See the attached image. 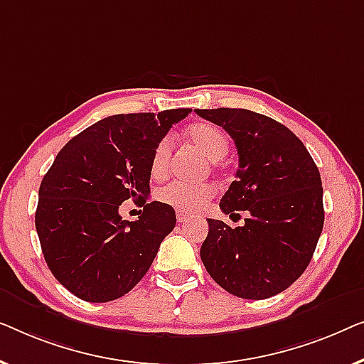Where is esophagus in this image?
Wrapping results in <instances>:
<instances>
[{
  "instance_id": "1",
  "label": "esophagus",
  "mask_w": 364,
  "mask_h": 364,
  "mask_svg": "<svg viewBox=\"0 0 364 364\" xmlns=\"http://www.w3.org/2000/svg\"><path fill=\"white\" fill-rule=\"evenodd\" d=\"M189 218H191V214H189V213L176 211V219H178V223H184V221H188Z\"/></svg>"
}]
</instances>
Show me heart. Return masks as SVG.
I'll use <instances>...</instances> for the list:
<instances>
[{
    "instance_id": "b5f03b06",
    "label": "heart",
    "mask_w": 364,
    "mask_h": 364,
    "mask_svg": "<svg viewBox=\"0 0 364 364\" xmlns=\"http://www.w3.org/2000/svg\"><path fill=\"white\" fill-rule=\"evenodd\" d=\"M186 138L194 146L199 148L211 161H219L228 155L229 138L218 125L209 122H198L186 129ZM171 138H161L151 155L150 171L153 178H163L168 170V161L171 156ZM214 188L208 183H183L171 181L158 189L156 198L161 203L173 206L180 211H196L213 198Z\"/></svg>"
}]
</instances>
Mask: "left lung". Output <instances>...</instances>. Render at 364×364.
<instances>
[{
  "label": "left lung",
  "instance_id": "left-lung-1",
  "mask_svg": "<svg viewBox=\"0 0 364 364\" xmlns=\"http://www.w3.org/2000/svg\"><path fill=\"white\" fill-rule=\"evenodd\" d=\"M194 112L232 136L239 170L219 208L229 216L247 214L237 228L208 219L204 267L240 299L277 295L304 274L323 229L318 168L300 138L270 117L245 109Z\"/></svg>",
  "mask_w": 364,
  "mask_h": 364
}]
</instances>
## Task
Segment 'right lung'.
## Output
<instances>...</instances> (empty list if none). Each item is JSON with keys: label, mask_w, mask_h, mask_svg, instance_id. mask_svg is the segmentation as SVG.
Listing matches in <instances>:
<instances>
[{"label": "right lung", "mask_w": 364, "mask_h": 364, "mask_svg": "<svg viewBox=\"0 0 364 364\" xmlns=\"http://www.w3.org/2000/svg\"><path fill=\"white\" fill-rule=\"evenodd\" d=\"M189 112L107 117L58 153L39 186L36 231L49 270L75 296L102 304L129 294L175 229V209L146 203L150 161ZM127 198L144 206L136 222L118 214Z\"/></svg>", "instance_id": "obj_1"}]
</instances>
